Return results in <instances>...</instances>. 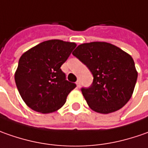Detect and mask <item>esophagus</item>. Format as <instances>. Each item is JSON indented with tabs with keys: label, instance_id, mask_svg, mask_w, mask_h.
Here are the masks:
<instances>
[{
	"label": "esophagus",
	"instance_id": "esophagus-1",
	"mask_svg": "<svg viewBox=\"0 0 148 148\" xmlns=\"http://www.w3.org/2000/svg\"><path fill=\"white\" fill-rule=\"evenodd\" d=\"M76 85H77V87H78V88H80V86H81V83H80V81H79V80H78V81L76 82Z\"/></svg>",
	"mask_w": 148,
	"mask_h": 148
}]
</instances>
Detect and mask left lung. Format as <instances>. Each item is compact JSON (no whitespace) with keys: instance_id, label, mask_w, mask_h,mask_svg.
Instances as JSON below:
<instances>
[{"instance_id":"left-lung-1","label":"left lung","mask_w":148,"mask_h":148,"mask_svg":"<svg viewBox=\"0 0 148 148\" xmlns=\"http://www.w3.org/2000/svg\"><path fill=\"white\" fill-rule=\"evenodd\" d=\"M73 55L86 64L93 75L91 87L81 89L92 110L109 114L130 101L138 79L130 55L105 42L80 44Z\"/></svg>"}]
</instances>
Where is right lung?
<instances>
[{
    "instance_id": "add662e5",
    "label": "right lung",
    "mask_w": 148,
    "mask_h": 148,
    "mask_svg": "<svg viewBox=\"0 0 148 148\" xmlns=\"http://www.w3.org/2000/svg\"><path fill=\"white\" fill-rule=\"evenodd\" d=\"M77 45L54 39L41 42L21 56L14 80L25 104L47 114L61 108L76 84L65 79L60 69Z\"/></svg>"
}]
</instances>
